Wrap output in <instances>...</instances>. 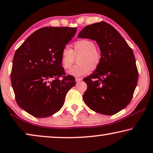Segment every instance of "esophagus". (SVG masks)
Listing matches in <instances>:
<instances>
[{"label": "esophagus", "mask_w": 153, "mask_h": 153, "mask_svg": "<svg viewBox=\"0 0 153 153\" xmlns=\"http://www.w3.org/2000/svg\"><path fill=\"white\" fill-rule=\"evenodd\" d=\"M82 79V78H81V77H76V82H80Z\"/></svg>", "instance_id": "1"}]
</instances>
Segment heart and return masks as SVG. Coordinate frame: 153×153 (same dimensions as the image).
<instances>
[{
  "mask_svg": "<svg viewBox=\"0 0 153 153\" xmlns=\"http://www.w3.org/2000/svg\"><path fill=\"white\" fill-rule=\"evenodd\" d=\"M73 49L69 46L64 47L60 55V63L64 69H68L77 57L78 64L72 67L68 74L75 77L85 76L90 69L97 68L101 62V53L96 47V44L90 39H81L75 42Z\"/></svg>",
  "mask_w": 153,
  "mask_h": 153,
  "instance_id": "1",
  "label": "heart"
}]
</instances>
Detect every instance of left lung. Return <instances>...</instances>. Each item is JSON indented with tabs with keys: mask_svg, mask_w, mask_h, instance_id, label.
Here are the masks:
<instances>
[{
	"mask_svg": "<svg viewBox=\"0 0 153 153\" xmlns=\"http://www.w3.org/2000/svg\"><path fill=\"white\" fill-rule=\"evenodd\" d=\"M78 38L96 41L102 55L93 74L83 79L87 85L84 102L96 112L115 114L130 102L137 85L139 73L132 48L104 21L87 25Z\"/></svg>",
	"mask_w": 153,
	"mask_h": 153,
	"instance_id": "obj_1",
	"label": "left lung"
}]
</instances>
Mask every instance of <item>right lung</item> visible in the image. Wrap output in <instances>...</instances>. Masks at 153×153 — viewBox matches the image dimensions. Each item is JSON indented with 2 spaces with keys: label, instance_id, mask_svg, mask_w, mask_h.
Instances as JSON below:
<instances>
[{
  "label": "right lung",
  "instance_id": "right-lung-1",
  "mask_svg": "<svg viewBox=\"0 0 153 153\" xmlns=\"http://www.w3.org/2000/svg\"><path fill=\"white\" fill-rule=\"evenodd\" d=\"M76 27H44L31 34L15 52L11 82L19 106L37 118L52 116L63 106L76 85L60 63L64 47Z\"/></svg>",
  "mask_w": 153,
  "mask_h": 153
}]
</instances>
